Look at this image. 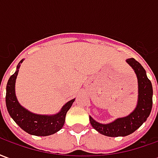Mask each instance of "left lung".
I'll return each mask as SVG.
<instances>
[{"label":"left lung","mask_w":158,"mask_h":158,"mask_svg":"<svg viewBox=\"0 0 158 158\" xmlns=\"http://www.w3.org/2000/svg\"><path fill=\"white\" fill-rule=\"evenodd\" d=\"M135 71L138 80V101L135 108L128 116L116 118L109 123H101L89 116L90 124L96 131L109 137L129 135L139 129L149 117L152 107L153 89L146 70L134 58L126 60Z\"/></svg>","instance_id":"1"}]
</instances>
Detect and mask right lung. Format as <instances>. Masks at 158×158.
I'll use <instances>...</instances> for the list:
<instances>
[{
	"label": "right lung",
	"mask_w": 158,
	"mask_h": 158,
	"mask_svg": "<svg viewBox=\"0 0 158 158\" xmlns=\"http://www.w3.org/2000/svg\"><path fill=\"white\" fill-rule=\"evenodd\" d=\"M22 59L17 66L16 72L8 79L6 85V105L11 116L18 125L29 135L36 136H47L55 134L64 125L67 112L70 109L75 98L63 105L58 113L52 115H42L31 113L20 105L15 93V84L19 74Z\"/></svg>",
	"instance_id": "right-lung-1"
}]
</instances>
